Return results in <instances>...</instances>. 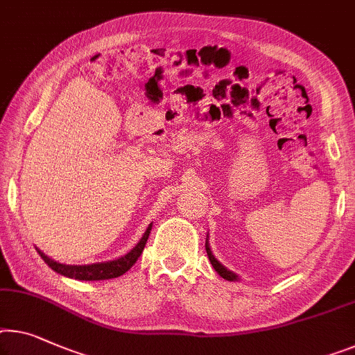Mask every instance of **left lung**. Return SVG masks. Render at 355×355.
<instances>
[{"label":"left lung","instance_id":"left-lung-1","mask_svg":"<svg viewBox=\"0 0 355 355\" xmlns=\"http://www.w3.org/2000/svg\"><path fill=\"white\" fill-rule=\"evenodd\" d=\"M207 237H209V236H207ZM205 250H207V257H209V260H210V263H211V266H214L215 271L218 272L221 277L226 279V280H237V279H239V276H237V274L230 271V269H226V268L223 266V264H221V263L214 257V253H211L210 245H209V239L205 241Z\"/></svg>","mask_w":355,"mask_h":355}]
</instances>
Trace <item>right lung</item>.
Wrapping results in <instances>:
<instances>
[{
  "mask_svg": "<svg viewBox=\"0 0 355 355\" xmlns=\"http://www.w3.org/2000/svg\"><path fill=\"white\" fill-rule=\"evenodd\" d=\"M151 226L150 225L145 231V234L141 236V239L139 241L134 248L130 252H127L124 257L116 258V260L111 261H105V263H92V264H63L59 261L51 260L49 257L44 255L40 248L38 255L44 260V263L49 266L52 271H55L57 274H62V276L70 277V279H78V280H107V279H114L123 276L124 272L129 271V269L134 266L135 261L139 260V257L144 252V248L146 245L148 236L151 232Z\"/></svg>",
  "mask_w": 355,
  "mask_h": 355,
  "instance_id": "1",
  "label": "right lung"
}]
</instances>
